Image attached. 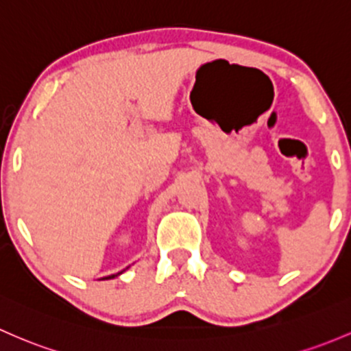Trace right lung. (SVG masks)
Returning a JSON list of instances; mask_svg holds the SVG:
<instances>
[{"mask_svg":"<svg viewBox=\"0 0 351 351\" xmlns=\"http://www.w3.org/2000/svg\"><path fill=\"white\" fill-rule=\"evenodd\" d=\"M121 272H117V274H112V276H109V278H104V279H112V278H116V276H119Z\"/></svg>","mask_w":351,"mask_h":351,"instance_id":"right-lung-1","label":"right lung"}]
</instances>
